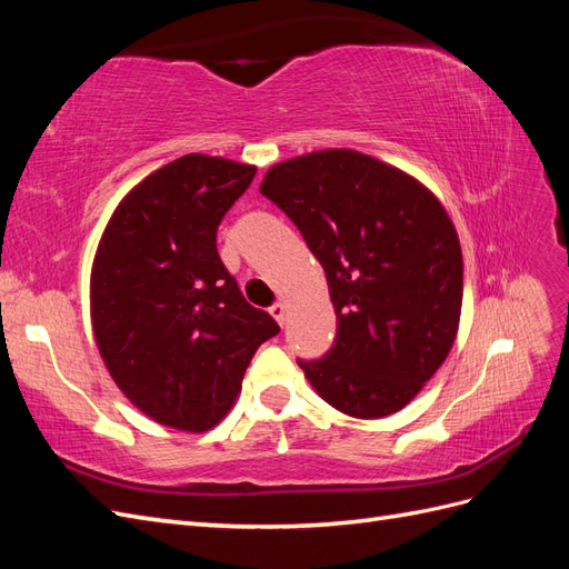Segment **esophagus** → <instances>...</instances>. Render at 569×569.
Listing matches in <instances>:
<instances>
[{
	"mask_svg": "<svg viewBox=\"0 0 569 569\" xmlns=\"http://www.w3.org/2000/svg\"><path fill=\"white\" fill-rule=\"evenodd\" d=\"M268 311H270V316H272L274 320H278L280 325H284V318H287V308H284V303H282V301H274V303L268 308Z\"/></svg>",
	"mask_w": 569,
	"mask_h": 569,
	"instance_id": "34e87169",
	"label": "esophagus"
}]
</instances>
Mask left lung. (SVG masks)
Instances as JSON below:
<instances>
[{
    "mask_svg": "<svg viewBox=\"0 0 569 569\" xmlns=\"http://www.w3.org/2000/svg\"><path fill=\"white\" fill-rule=\"evenodd\" d=\"M261 194L303 234L337 313L332 349L299 360L308 382L351 418L401 410L458 332L462 253L449 213L416 178L351 149L272 166Z\"/></svg>",
    "mask_w": 569,
    "mask_h": 569,
    "instance_id": "8db88e82",
    "label": "left lung"
}]
</instances>
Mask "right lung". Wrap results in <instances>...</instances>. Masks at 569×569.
<instances>
[{
  "instance_id": "add662e5",
  "label": "right lung",
  "mask_w": 569,
  "mask_h": 569,
  "mask_svg": "<svg viewBox=\"0 0 569 569\" xmlns=\"http://www.w3.org/2000/svg\"><path fill=\"white\" fill-rule=\"evenodd\" d=\"M256 168L187 153L118 203L92 266V327L118 389L159 425L206 432L280 332L222 266L216 232Z\"/></svg>"
}]
</instances>
